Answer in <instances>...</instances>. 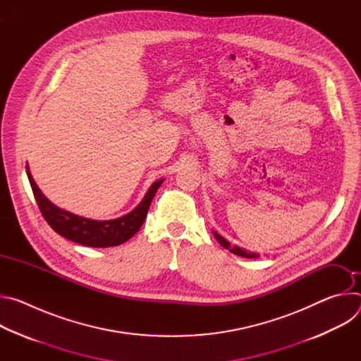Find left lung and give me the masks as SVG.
<instances>
[{
	"label": "left lung",
	"mask_w": 361,
	"mask_h": 361,
	"mask_svg": "<svg viewBox=\"0 0 361 361\" xmlns=\"http://www.w3.org/2000/svg\"><path fill=\"white\" fill-rule=\"evenodd\" d=\"M213 234H214L216 240H217L224 248L230 250L233 254H237V255H240V257H245V259H255V257H259V254H257V252L245 251V250H243V248H240V247H237V245H233V244L228 243L223 235H220L217 231H213Z\"/></svg>",
	"instance_id": "left-lung-1"
}]
</instances>
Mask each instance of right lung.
<instances>
[{
  "instance_id": "add662e5",
  "label": "right lung",
  "mask_w": 361,
  "mask_h": 361,
  "mask_svg": "<svg viewBox=\"0 0 361 361\" xmlns=\"http://www.w3.org/2000/svg\"><path fill=\"white\" fill-rule=\"evenodd\" d=\"M25 169L38 209L48 226L64 238L88 247H114L130 240L141 228L147 217L149 204L163 183V180L154 183L147 191L142 201L131 213L116 220L97 221L59 209L37 187L28 170V166Z\"/></svg>"
}]
</instances>
